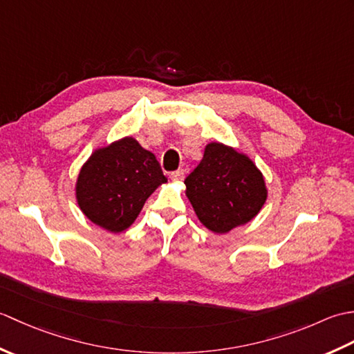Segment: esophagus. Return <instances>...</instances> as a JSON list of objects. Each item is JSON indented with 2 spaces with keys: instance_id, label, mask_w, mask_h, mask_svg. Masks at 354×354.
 <instances>
[{
  "instance_id": "34e87169",
  "label": "esophagus",
  "mask_w": 354,
  "mask_h": 354,
  "mask_svg": "<svg viewBox=\"0 0 354 354\" xmlns=\"http://www.w3.org/2000/svg\"><path fill=\"white\" fill-rule=\"evenodd\" d=\"M170 179H171V181H175V183H181L183 179H184V170L173 171L171 175H170Z\"/></svg>"
}]
</instances>
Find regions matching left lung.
Segmentation results:
<instances>
[{
    "mask_svg": "<svg viewBox=\"0 0 354 354\" xmlns=\"http://www.w3.org/2000/svg\"><path fill=\"white\" fill-rule=\"evenodd\" d=\"M199 221L217 234L250 222L266 201V185L250 158L212 142L184 181Z\"/></svg>",
    "mask_w": 354,
    "mask_h": 354,
    "instance_id": "1",
    "label": "left lung"
}]
</instances>
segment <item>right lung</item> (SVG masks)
I'll list each match as a JSON object with an SVG mask.
<instances>
[{"instance_id":"right-lung-1","label":"right lung","mask_w":354,"mask_h":354,"mask_svg":"<svg viewBox=\"0 0 354 354\" xmlns=\"http://www.w3.org/2000/svg\"><path fill=\"white\" fill-rule=\"evenodd\" d=\"M167 183L152 152L133 138L95 150L79 173L76 196L89 221L111 232L131 227L158 185Z\"/></svg>"}]
</instances>
